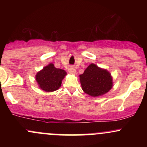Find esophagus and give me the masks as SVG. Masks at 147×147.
I'll return each instance as SVG.
<instances>
[{"mask_svg": "<svg viewBox=\"0 0 147 147\" xmlns=\"http://www.w3.org/2000/svg\"><path fill=\"white\" fill-rule=\"evenodd\" d=\"M68 72L70 74H75L76 73V70L74 67L70 66V68H68Z\"/></svg>", "mask_w": 147, "mask_h": 147, "instance_id": "esophagus-1", "label": "esophagus"}]
</instances>
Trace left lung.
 I'll use <instances>...</instances> for the list:
<instances>
[{
	"mask_svg": "<svg viewBox=\"0 0 147 147\" xmlns=\"http://www.w3.org/2000/svg\"><path fill=\"white\" fill-rule=\"evenodd\" d=\"M82 90L92 97L104 95L111 90L112 77L107 70L90 64L82 75H79Z\"/></svg>",
	"mask_w": 147,
	"mask_h": 147,
	"instance_id": "8db88e82",
	"label": "left lung"
}]
</instances>
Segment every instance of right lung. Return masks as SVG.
Returning <instances> with one entry per match:
<instances>
[{"mask_svg":"<svg viewBox=\"0 0 147 147\" xmlns=\"http://www.w3.org/2000/svg\"><path fill=\"white\" fill-rule=\"evenodd\" d=\"M65 75V70L55 68L53 63H50L36 74V80L42 90L52 92L59 89Z\"/></svg>","mask_w":147,"mask_h":147,"instance_id":"obj_1","label":"right lung"}]
</instances>
